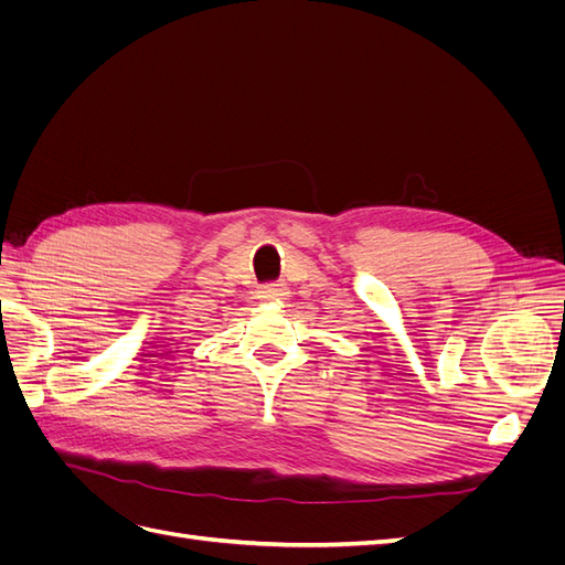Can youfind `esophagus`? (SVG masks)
<instances>
[{
    "label": "esophagus",
    "mask_w": 565,
    "mask_h": 565,
    "mask_svg": "<svg viewBox=\"0 0 565 565\" xmlns=\"http://www.w3.org/2000/svg\"><path fill=\"white\" fill-rule=\"evenodd\" d=\"M259 297L264 301H285L289 297L287 292V285L285 282H270V285H264Z\"/></svg>",
    "instance_id": "34e87169"
}]
</instances>
